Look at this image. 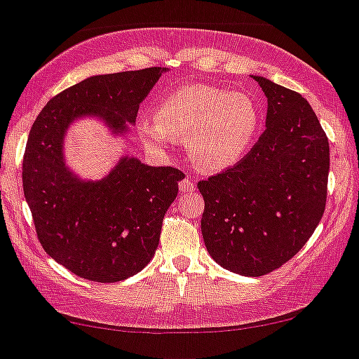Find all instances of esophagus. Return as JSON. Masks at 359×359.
I'll return each instance as SVG.
<instances>
[{
    "label": "esophagus",
    "mask_w": 359,
    "mask_h": 359,
    "mask_svg": "<svg viewBox=\"0 0 359 359\" xmlns=\"http://www.w3.org/2000/svg\"><path fill=\"white\" fill-rule=\"evenodd\" d=\"M179 189H180V192H191V191H194V189H196L194 180H192L191 177H184V179L179 182Z\"/></svg>",
    "instance_id": "esophagus-1"
}]
</instances>
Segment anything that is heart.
Here are the masks:
<instances>
[{"label":"heart","mask_w":359,"mask_h":359,"mask_svg":"<svg viewBox=\"0 0 359 359\" xmlns=\"http://www.w3.org/2000/svg\"><path fill=\"white\" fill-rule=\"evenodd\" d=\"M259 122V107L249 94L194 84L165 96L154 110V118L141 122V135L153 148L186 139L196 167L220 172L248 153Z\"/></svg>","instance_id":"heart-1"}]
</instances>
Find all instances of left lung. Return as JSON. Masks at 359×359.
<instances>
[{
    "instance_id": "1",
    "label": "left lung",
    "mask_w": 359,
    "mask_h": 359,
    "mask_svg": "<svg viewBox=\"0 0 359 359\" xmlns=\"http://www.w3.org/2000/svg\"><path fill=\"white\" fill-rule=\"evenodd\" d=\"M269 97L266 129L233 167L199 180L210 256L233 273L262 277L308 243L327 205L325 130L296 90L255 77Z\"/></svg>"
}]
</instances>
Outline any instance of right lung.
Masks as SVG:
<instances>
[{
    "label": "right lung",
    "instance_id": "1",
    "mask_svg": "<svg viewBox=\"0 0 359 359\" xmlns=\"http://www.w3.org/2000/svg\"><path fill=\"white\" fill-rule=\"evenodd\" d=\"M165 70L86 79L51 97L29 132L22 182L37 239L55 262L86 280L120 282L148 265L184 172L123 158L101 182L81 184L63 167V132L82 113H100L122 132Z\"/></svg>",
    "mask_w": 359,
    "mask_h": 359
}]
</instances>
